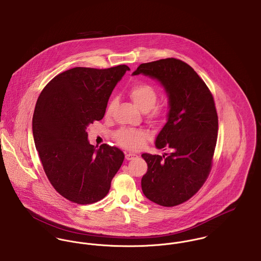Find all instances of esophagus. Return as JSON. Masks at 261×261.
Masks as SVG:
<instances>
[{"label": "esophagus", "mask_w": 261, "mask_h": 261, "mask_svg": "<svg viewBox=\"0 0 261 261\" xmlns=\"http://www.w3.org/2000/svg\"><path fill=\"white\" fill-rule=\"evenodd\" d=\"M125 157L127 160H133V159L137 158V155L135 153H125Z\"/></svg>", "instance_id": "34e87169"}]
</instances>
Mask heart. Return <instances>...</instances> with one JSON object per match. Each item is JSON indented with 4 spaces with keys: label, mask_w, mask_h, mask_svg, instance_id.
<instances>
[{
    "label": "heart",
    "mask_w": 261,
    "mask_h": 261,
    "mask_svg": "<svg viewBox=\"0 0 261 261\" xmlns=\"http://www.w3.org/2000/svg\"><path fill=\"white\" fill-rule=\"evenodd\" d=\"M129 96L139 110L142 112H149V118L159 120L165 116V110L161 107H154L157 103V92L154 88L147 84H136L129 90ZM116 100L113 99L109 102L106 108V116H111L115 107ZM148 134L144 131L123 128L115 133V139L117 143L129 150H138L142 147Z\"/></svg>",
    "instance_id": "heart-1"
}]
</instances>
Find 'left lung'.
Wrapping results in <instances>:
<instances>
[{"mask_svg": "<svg viewBox=\"0 0 261 261\" xmlns=\"http://www.w3.org/2000/svg\"><path fill=\"white\" fill-rule=\"evenodd\" d=\"M132 74L156 80L167 95L169 109L155 146L171 152L142 154L148 166L141 179L142 192L157 205L177 206L201 189L211 170L218 136L213 96L193 67L179 59L142 63Z\"/></svg>", "mask_w": 261, "mask_h": 261, "instance_id": "obj_1", "label": "left lung"}]
</instances>
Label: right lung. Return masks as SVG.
Instances as JSON below:
<instances>
[{"instance_id": "obj_1", "label": "right lung", "mask_w": 261, "mask_h": 261, "mask_svg": "<svg viewBox=\"0 0 261 261\" xmlns=\"http://www.w3.org/2000/svg\"><path fill=\"white\" fill-rule=\"evenodd\" d=\"M130 68L74 67L53 77L38 97L32 131L44 171L58 194L89 205L104 199L124 153L90 144L87 128L104 117L109 98Z\"/></svg>"}]
</instances>
